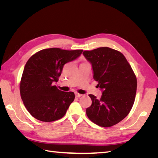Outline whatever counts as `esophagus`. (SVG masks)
Instances as JSON below:
<instances>
[{"instance_id": "1", "label": "esophagus", "mask_w": 158, "mask_h": 158, "mask_svg": "<svg viewBox=\"0 0 158 158\" xmlns=\"http://www.w3.org/2000/svg\"><path fill=\"white\" fill-rule=\"evenodd\" d=\"M75 95H76V98H80V97L82 96V95L80 94H78V93H75Z\"/></svg>"}]
</instances>
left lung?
Segmentation results:
<instances>
[{"mask_svg": "<svg viewBox=\"0 0 158 158\" xmlns=\"http://www.w3.org/2000/svg\"><path fill=\"white\" fill-rule=\"evenodd\" d=\"M83 55L92 64L93 78L102 91L98 99L89 94L92 103L86 109L89 120L103 127L116 125L131 111L135 102L136 76L121 52L109 47L85 51Z\"/></svg>", "mask_w": 158, "mask_h": 158, "instance_id": "1", "label": "left lung"}]
</instances>
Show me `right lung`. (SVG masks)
I'll return each instance as SVG.
<instances>
[{"label": "right lung", "instance_id": "obj_1", "mask_svg": "<svg viewBox=\"0 0 158 158\" xmlns=\"http://www.w3.org/2000/svg\"><path fill=\"white\" fill-rule=\"evenodd\" d=\"M83 50L66 51L59 48L43 49L26 63L20 82V95L31 115L44 122L55 121L64 116L74 92L59 90L54 85L63 66L81 55Z\"/></svg>", "mask_w": 158, "mask_h": 158}]
</instances>
